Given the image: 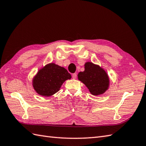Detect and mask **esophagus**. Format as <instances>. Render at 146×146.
I'll return each instance as SVG.
<instances>
[{"label":"esophagus","mask_w":146,"mask_h":146,"mask_svg":"<svg viewBox=\"0 0 146 146\" xmlns=\"http://www.w3.org/2000/svg\"><path fill=\"white\" fill-rule=\"evenodd\" d=\"M76 76H77V74L76 73H73L72 74V78H73V79H76Z\"/></svg>","instance_id":"34e87169"}]
</instances>
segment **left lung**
Returning a JSON list of instances; mask_svg holds the SVG:
<instances>
[{
    "label": "left lung",
    "mask_w": 146,
    "mask_h": 146,
    "mask_svg": "<svg viewBox=\"0 0 146 146\" xmlns=\"http://www.w3.org/2000/svg\"><path fill=\"white\" fill-rule=\"evenodd\" d=\"M84 71L78 74V80L83 83L92 95H100L106 92L109 85L107 73L99 66L88 62L85 64Z\"/></svg>",
    "instance_id": "obj_1"
}]
</instances>
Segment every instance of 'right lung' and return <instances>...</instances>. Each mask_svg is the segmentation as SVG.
I'll use <instances>...</instances> for the list:
<instances>
[{"label":"right lung","instance_id":"1","mask_svg":"<svg viewBox=\"0 0 146 146\" xmlns=\"http://www.w3.org/2000/svg\"><path fill=\"white\" fill-rule=\"evenodd\" d=\"M72 78L65 68L54 63L40 70L33 80V87L39 94L50 96L59 91L62 84Z\"/></svg>","mask_w":146,"mask_h":146}]
</instances>
